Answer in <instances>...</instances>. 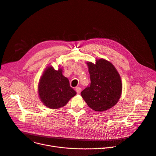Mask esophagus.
<instances>
[{
    "mask_svg": "<svg viewBox=\"0 0 156 156\" xmlns=\"http://www.w3.org/2000/svg\"><path fill=\"white\" fill-rule=\"evenodd\" d=\"M76 91L77 93V94H80L81 93V88L80 87H76Z\"/></svg>",
    "mask_w": 156,
    "mask_h": 156,
    "instance_id": "esophagus-1",
    "label": "esophagus"
}]
</instances>
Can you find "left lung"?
<instances>
[{"label": "left lung", "mask_w": 156, "mask_h": 156, "mask_svg": "<svg viewBox=\"0 0 156 156\" xmlns=\"http://www.w3.org/2000/svg\"><path fill=\"white\" fill-rule=\"evenodd\" d=\"M90 84L81 92L88 107L95 111L107 110L115 105L122 93V81L115 68L100 59L96 63H87Z\"/></svg>", "instance_id": "1"}]
</instances>
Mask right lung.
Instances as JSON below:
<instances>
[{
	"label": "right lung",
	"instance_id": "1",
	"mask_svg": "<svg viewBox=\"0 0 156 156\" xmlns=\"http://www.w3.org/2000/svg\"><path fill=\"white\" fill-rule=\"evenodd\" d=\"M38 93L41 101L53 109L65 106L76 94L68 79L62 75L61 69L55 70L52 66H49L41 77Z\"/></svg>",
	"mask_w": 156,
	"mask_h": 156
}]
</instances>
